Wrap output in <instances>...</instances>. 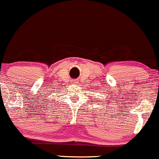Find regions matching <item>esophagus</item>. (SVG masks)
<instances>
[{
  "mask_svg": "<svg viewBox=\"0 0 159 159\" xmlns=\"http://www.w3.org/2000/svg\"><path fill=\"white\" fill-rule=\"evenodd\" d=\"M73 83H75V82H73Z\"/></svg>",
  "mask_w": 159,
  "mask_h": 159,
  "instance_id": "34e87169",
  "label": "esophagus"
}]
</instances>
